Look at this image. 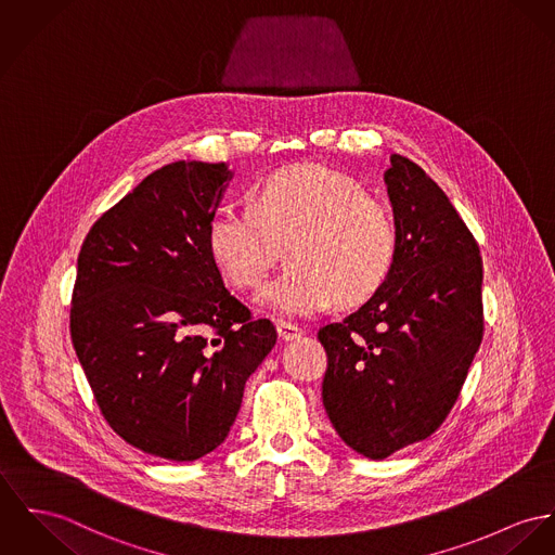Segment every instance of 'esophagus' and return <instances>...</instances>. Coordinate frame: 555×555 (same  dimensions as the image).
<instances>
[{
    "label": "esophagus",
    "mask_w": 555,
    "mask_h": 555,
    "mask_svg": "<svg viewBox=\"0 0 555 555\" xmlns=\"http://www.w3.org/2000/svg\"><path fill=\"white\" fill-rule=\"evenodd\" d=\"M276 332H279V338L285 341L296 340V338L304 334L301 327H298L296 323H289V321H279L276 323Z\"/></svg>",
    "instance_id": "1"
}]
</instances>
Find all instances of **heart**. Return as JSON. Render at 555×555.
Masks as SVG:
<instances>
[{
	"label": "heart",
	"mask_w": 555,
	"mask_h": 555,
	"mask_svg": "<svg viewBox=\"0 0 555 555\" xmlns=\"http://www.w3.org/2000/svg\"><path fill=\"white\" fill-rule=\"evenodd\" d=\"M287 245L292 266L259 301L281 314L306 317L332 304L372 298L395 259V225L359 185L323 167L270 175L254 203L221 207L209 223V249L238 289L259 287Z\"/></svg>",
	"instance_id": "b5f03b06"
}]
</instances>
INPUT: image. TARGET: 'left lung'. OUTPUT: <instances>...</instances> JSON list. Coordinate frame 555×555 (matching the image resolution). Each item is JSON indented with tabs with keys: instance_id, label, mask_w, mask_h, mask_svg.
<instances>
[{
	"instance_id": "left-lung-1",
	"label": "left lung",
	"mask_w": 555,
	"mask_h": 555,
	"mask_svg": "<svg viewBox=\"0 0 555 555\" xmlns=\"http://www.w3.org/2000/svg\"><path fill=\"white\" fill-rule=\"evenodd\" d=\"M384 183L397 236L390 272L359 310L319 330L325 412L372 461L443 425L483 338V270L467 223L405 156H390Z\"/></svg>"
}]
</instances>
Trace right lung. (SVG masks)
<instances>
[{
  "instance_id": "add662e5",
  "label": "right lung",
  "mask_w": 555,
  "mask_h": 555,
  "mask_svg": "<svg viewBox=\"0 0 555 555\" xmlns=\"http://www.w3.org/2000/svg\"><path fill=\"white\" fill-rule=\"evenodd\" d=\"M232 172L172 163L86 234L69 332L94 401L127 443L196 461L228 437L276 330L234 298L209 249Z\"/></svg>"
}]
</instances>
